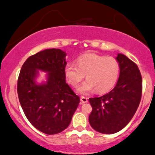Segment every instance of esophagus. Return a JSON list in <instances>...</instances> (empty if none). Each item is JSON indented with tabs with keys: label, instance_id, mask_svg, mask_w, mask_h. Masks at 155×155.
Segmentation results:
<instances>
[{
	"label": "esophagus",
	"instance_id": "obj_1",
	"mask_svg": "<svg viewBox=\"0 0 155 155\" xmlns=\"http://www.w3.org/2000/svg\"><path fill=\"white\" fill-rule=\"evenodd\" d=\"M80 101L82 102V103H86V102H88V98L86 97L82 96L80 98Z\"/></svg>",
	"mask_w": 155,
	"mask_h": 155
}]
</instances>
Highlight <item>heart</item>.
<instances>
[{
	"label": "heart",
	"instance_id": "heart-1",
	"mask_svg": "<svg viewBox=\"0 0 155 155\" xmlns=\"http://www.w3.org/2000/svg\"><path fill=\"white\" fill-rule=\"evenodd\" d=\"M77 63H68L65 75L68 82L76 86L87 74V80L77 88L80 94L87 95L95 90L103 94L110 91L117 82L120 65L115 58L89 53L80 57Z\"/></svg>",
	"mask_w": 155,
	"mask_h": 155
}]
</instances>
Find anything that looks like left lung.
Instances as JSON below:
<instances>
[{"label": "left lung", "mask_w": 155, "mask_h": 155, "mask_svg": "<svg viewBox=\"0 0 155 155\" xmlns=\"http://www.w3.org/2000/svg\"><path fill=\"white\" fill-rule=\"evenodd\" d=\"M120 75L115 87L104 96L91 97L89 123L98 132L111 134L123 129L137 110L141 98L142 78L134 61L118 54Z\"/></svg>", "instance_id": "8db88e82"}]
</instances>
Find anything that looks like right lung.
<instances>
[{"label": "right lung", "mask_w": 155, "mask_h": 155, "mask_svg": "<svg viewBox=\"0 0 155 155\" xmlns=\"http://www.w3.org/2000/svg\"><path fill=\"white\" fill-rule=\"evenodd\" d=\"M65 52L46 49L28 58L23 64L17 83L18 99L28 120L40 132L54 134L69 125L80 103L66 82ZM48 73L47 81L35 82L38 70Z\"/></svg>", "instance_id": "add662e5"}]
</instances>
